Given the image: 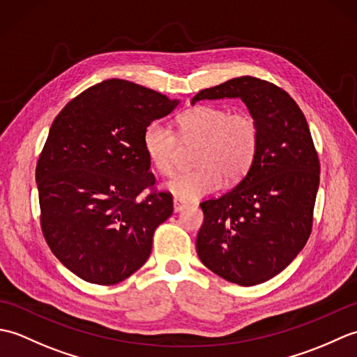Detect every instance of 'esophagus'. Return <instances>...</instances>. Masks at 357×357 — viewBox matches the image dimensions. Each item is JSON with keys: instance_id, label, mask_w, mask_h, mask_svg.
I'll use <instances>...</instances> for the list:
<instances>
[{"instance_id": "obj_1", "label": "esophagus", "mask_w": 357, "mask_h": 357, "mask_svg": "<svg viewBox=\"0 0 357 357\" xmlns=\"http://www.w3.org/2000/svg\"><path fill=\"white\" fill-rule=\"evenodd\" d=\"M187 207H188L187 202L181 201V199H178V198L173 199V210H174V213H178V211H183V210L187 208Z\"/></svg>"}]
</instances>
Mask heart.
<instances>
[{
    "instance_id": "heart-1",
    "label": "heart",
    "mask_w": 357,
    "mask_h": 357,
    "mask_svg": "<svg viewBox=\"0 0 357 357\" xmlns=\"http://www.w3.org/2000/svg\"><path fill=\"white\" fill-rule=\"evenodd\" d=\"M183 144L199 142L193 172L173 176L165 188L181 201H196L227 183L242 179L253 165L259 147V126L247 112L222 105H196L176 118ZM144 150L155 170L169 176L176 167L179 142L169 127L151 123L144 132Z\"/></svg>"
}]
</instances>
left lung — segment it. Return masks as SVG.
I'll use <instances>...</instances> for the list:
<instances>
[{
	"label": "left lung",
	"mask_w": 357,
	"mask_h": 357,
	"mask_svg": "<svg viewBox=\"0 0 357 357\" xmlns=\"http://www.w3.org/2000/svg\"><path fill=\"white\" fill-rule=\"evenodd\" d=\"M221 98L245 102L259 147L236 187L201 202L196 252L218 276L252 287L279 275L307 244L321 165L304 113L285 90L241 77L201 90L192 104Z\"/></svg>",
	"instance_id": "obj_1"
}]
</instances>
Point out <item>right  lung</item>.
Returning <instances> with one entry per match:
<instances>
[{
  "label": "right lung",
  "mask_w": 357,
  "mask_h": 357,
  "mask_svg": "<svg viewBox=\"0 0 357 357\" xmlns=\"http://www.w3.org/2000/svg\"><path fill=\"white\" fill-rule=\"evenodd\" d=\"M178 102L107 79L53 121L35 174L41 230L52 253L90 284L115 285L139 270L156 227L173 213L172 195L155 188L142 139Z\"/></svg>",
  "instance_id": "obj_1"
}]
</instances>
